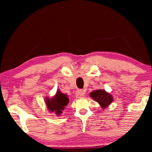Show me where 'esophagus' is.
I'll return each instance as SVG.
<instances>
[{"instance_id": "34e87169", "label": "esophagus", "mask_w": 152, "mask_h": 152, "mask_svg": "<svg viewBox=\"0 0 152 152\" xmlns=\"http://www.w3.org/2000/svg\"><path fill=\"white\" fill-rule=\"evenodd\" d=\"M84 94H85L84 91H82V90H77V91H76V93H75L76 97H78V98H80V97H82V96H84Z\"/></svg>"}]
</instances>
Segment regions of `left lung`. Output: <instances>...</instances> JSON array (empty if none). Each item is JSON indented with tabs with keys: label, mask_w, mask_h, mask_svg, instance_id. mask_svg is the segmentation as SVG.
Returning <instances> with one entry per match:
<instances>
[{
	"label": "left lung",
	"mask_w": 152,
	"mask_h": 152,
	"mask_svg": "<svg viewBox=\"0 0 152 152\" xmlns=\"http://www.w3.org/2000/svg\"><path fill=\"white\" fill-rule=\"evenodd\" d=\"M92 98L97 102L103 109H105L113 101L112 96L104 90H95L91 93Z\"/></svg>",
	"instance_id": "left-lung-1"
}]
</instances>
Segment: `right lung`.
I'll return each instance as SVG.
<instances>
[{
    "instance_id": "1",
    "label": "right lung",
    "mask_w": 152,
    "mask_h": 152,
    "mask_svg": "<svg viewBox=\"0 0 152 152\" xmlns=\"http://www.w3.org/2000/svg\"><path fill=\"white\" fill-rule=\"evenodd\" d=\"M69 99L65 94H63L60 91L57 92V94L53 99L50 100L48 99L46 100V104L48 108L50 111L55 112L57 115H60L63 113V110L66 105L68 104Z\"/></svg>"
}]
</instances>
